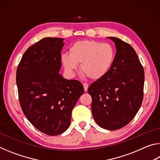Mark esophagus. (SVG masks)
<instances>
[{
  "label": "esophagus",
  "instance_id": "34e87169",
  "mask_svg": "<svg viewBox=\"0 0 160 160\" xmlns=\"http://www.w3.org/2000/svg\"><path fill=\"white\" fill-rule=\"evenodd\" d=\"M88 87H89V85H88V83H86V82H84V83H83V88H84V90H85V92H86L87 90H88Z\"/></svg>",
  "mask_w": 160,
  "mask_h": 160
}]
</instances>
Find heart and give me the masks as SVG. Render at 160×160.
Listing matches in <instances>:
<instances>
[{"label": "heart", "mask_w": 160, "mask_h": 160, "mask_svg": "<svg viewBox=\"0 0 160 160\" xmlns=\"http://www.w3.org/2000/svg\"><path fill=\"white\" fill-rule=\"evenodd\" d=\"M68 53L61 56L65 70L72 74L80 63L81 72L93 80L104 77L109 71L115 58V50L112 44L90 40L74 43Z\"/></svg>", "instance_id": "b5f03b06"}]
</instances>
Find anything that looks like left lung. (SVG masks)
Returning <instances> with one entry per match:
<instances>
[{
    "instance_id": "8db88e82",
    "label": "left lung",
    "mask_w": 160,
    "mask_h": 160,
    "mask_svg": "<svg viewBox=\"0 0 160 160\" xmlns=\"http://www.w3.org/2000/svg\"><path fill=\"white\" fill-rule=\"evenodd\" d=\"M116 53L109 71L89 87L94 121L107 130L121 128L131 122L143 99L145 73L131 45L116 37Z\"/></svg>"
}]
</instances>
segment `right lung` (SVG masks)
I'll return each instance as SVG.
<instances>
[{"mask_svg":"<svg viewBox=\"0 0 160 160\" xmlns=\"http://www.w3.org/2000/svg\"><path fill=\"white\" fill-rule=\"evenodd\" d=\"M63 39L46 37L29 47L16 73L22 110L35 128L48 135L68 128L72 110L84 93L80 81L59 73Z\"/></svg>","mask_w":160,"mask_h":160,"instance_id":"right-lung-1","label":"right lung"}]
</instances>
